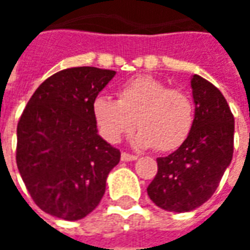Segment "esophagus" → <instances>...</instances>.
I'll list each match as a JSON object with an SVG mask.
<instances>
[{
  "label": "esophagus",
  "instance_id": "esophagus-1",
  "mask_svg": "<svg viewBox=\"0 0 250 250\" xmlns=\"http://www.w3.org/2000/svg\"><path fill=\"white\" fill-rule=\"evenodd\" d=\"M120 158H122V161H135L138 157L137 155L134 154H130V153H122V155H120Z\"/></svg>",
  "mask_w": 250,
  "mask_h": 250
}]
</instances>
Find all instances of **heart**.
<instances>
[{
	"label": "heart",
	"instance_id": "obj_1",
	"mask_svg": "<svg viewBox=\"0 0 250 250\" xmlns=\"http://www.w3.org/2000/svg\"><path fill=\"white\" fill-rule=\"evenodd\" d=\"M93 115L101 134L109 142L141 131L135 143L141 147L170 151L180 147L195 123L193 101L186 92L172 89L154 77L132 78L118 90V100L101 96L93 103Z\"/></svg>",
	"mask_w": 250,
	"mask_h": 250
}]
</instances>
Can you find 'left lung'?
<instances>
[{
  "label": "left lung",
  "mask_w": 250,
  "mask_h": 250,
  "mask_svg": "<svg viewBox=\"0 0 250 250\" xmlns=\"http://www.w3.org/2000/svg\"><path fill=\"white\" fill-rule=\"evenodd\" d=\"M195 123L189 137L167 157L157 158L158 172L147 195L173 212L198 208L214 195L230 165L234 147V116L219 89L195 76L191 80Z\"/></svg>",
  "instance_id": "1"
}]
</instances>
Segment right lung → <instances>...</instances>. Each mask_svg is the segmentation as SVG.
<instances>
[{"mask_svg":"<svg viewBox=\"0 0 250 250\" xmlns=\"http://www.w3.org/2000/svg\"><path fill=\"white\" fill-rule=\"evenodd\" d=\"M116 71L81 66L48 77L17 125L16 162L36 206L66 221L100 203L120 151L97 134L93 103Z\"/></svg>","mask_w":250,"mask_h":250,"instance_id":"add662e5","label":"right lung"}]
</instances>
